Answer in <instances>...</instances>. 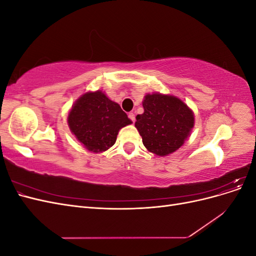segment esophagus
I'll list each match as a JSON object with an SVG mask.
<instances>
[{
	"label": "esophagus",
	"instance_id": "esophagus-1",
	"mask_svg": "<svg viewBox=\"0 0 256 256\" xmlns=\"http://www.w3.org/2000/svg\"><path fill=\"white\" fill-rule=\"evenodd\" d=\"M128 118H129V120L132 122H136V115L132 113V112H130L129 114H128Z\"/></svg>",
	"mask_w": 256,
	"mask_h": 256
}]
</instances>
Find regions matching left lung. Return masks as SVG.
I'll list each match as a JSON object with an SVG mask.
<instances>
[{
    "label": "left lung",
    "instance_id": "1",
    "mask_svg": "<svg viewBox=\"0 0 256 256\" xmlns=\"http://www.w3.org/2000/svg\"><path fill=\"white\" fill-rule=\"evenodd\" d=\"M144 113L136 115V127L150 152L166 156L177 150L194 125L193 113L180 99L170 95L148 94Z\"/></svg>",
    "mask_w": 256,
    "mask_h": 256
}]
</instances>
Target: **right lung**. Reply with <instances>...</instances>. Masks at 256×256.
Here are the masks:
<instances>
[{
	"label": "right lung",
	"mask_w": 256,
	"mask_h": 256,
	"mask_svg": "<svg viewBox=\"0 0 256 256\" xmlns=\"http://www.w3.org/2000/svg\"><path fill=\"white\" fill-rule=\"evenodd\" d=\"M131 124L120 104L100 90L86 92L76 100L68 115V125L90 152H104L114 145L118 130Z\"/></svg>",
	"instance_id": "add662e5"
}]
</instances>
